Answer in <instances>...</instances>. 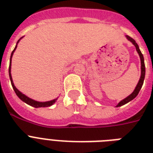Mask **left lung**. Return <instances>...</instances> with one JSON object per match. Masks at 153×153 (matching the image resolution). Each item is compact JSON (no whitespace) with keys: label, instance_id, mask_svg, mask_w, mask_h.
<instances>
[{"label":"left lung","instance_id":"1","mask_svg":"<svg viewBox=\"0 0 153 153\" xmlns=\"http://www.w3.org/2000/svg\"><path fill=\"white\" fill-rule=\"evenodd\" d=\"M126 38L128 39V40L132 43V44L135 46L136 48V50L137 51V53L139 54V56H140V69H141V74H140V78L139 79V82H138L137 85V86L135 87L134 89V91L132 94H131L130 95H128V97H126L125 99L123 100H121V102H119L118 104L117 105V107H119V106H121V105H123L126 104V103H128L130 101H132L133 99L137 96V94H139V91H140V89L143 86V83H144V80H145V61H144V56H143L142 53L140 51V48H139V46H138V44L136 43V41L133 38H131L130 36H126Z\"/></svg>","mask_w":153,"mask_h":153}]
</instances>
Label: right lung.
<instances>
[{
  "label": "right lung",
  "instance_id": "obj_1",
  "mask_svg": "<svg viewBox=\"0 0 153 153\" xmlns=\"http://www.w3.org/2000/svg\"><path fill=\"white\" fill-rule=\"evenodd\" d=\"M22 38L23 37H21V38H20V39L18 40L17 43H16V45L15 48H14V50H13V52H12V54H11L10 62H9V69H8V74H9V78H10V81H11V83H12V86H13V90H14L16 94L18 96V98H20V100L23 101L24 102H25L26 104L29 105H31V106H33V107H35V108L51 106V105H52L54 104L55 102H56L57 98L53 99V100H51V101H48V102H37V101L33 100V99L28 98L27 96H26L25 94H24L21 93V92H20V91H19V90H18L16 87L15 85H14V83H13V78H12V74H11V63H12V57H13V53H14V51H16V48H17L18 43H19V41H20V39H22Z\"/></svg>",
  "mask_w": 153,
  "mask_h": 153
}]
</instances>
